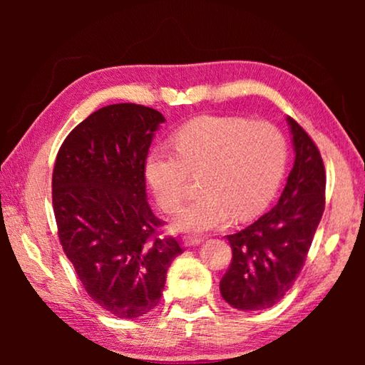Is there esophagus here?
Returning a JSON list of instances; mask_svg holds the SVG:
<instances>
[{
	"instance_id": "obj_1",
	"label": "esophagus",
	"mask_w": 365,
	"mask_h": 365,
	"mask_svg": "<svg viewBox=\"0 0 365 365\" xmlns=\"http://www.w3.org/2000/svg\"><path fill=\"white\" fill-rule=\"evenodd\" d=\"M202 243V238H197V237H183V246H187V248H191V246H197Z\"/></svg>"
}]
</instances>
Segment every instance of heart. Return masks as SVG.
<instances>
[{
    "mask_svg": "<svg viewBox=\"0 0 365 365\" xmlns=\"http://www.w3.org/2000/svg\"><path fill=\"white\" fill-rule=\"evenodd\" d=\"M177 153L158 146L146 158V178L165 211H177L188 195L190 172L202 174L205 196L174 219L182 232H211L267 207L287 165V143L267 122L205 115L174 135Z\"/></svg>",
    "mask_w": 365,
    "mask_h": 365,
    "instance_id": "heart-1",
    "label": "heart"
}]
</instances>
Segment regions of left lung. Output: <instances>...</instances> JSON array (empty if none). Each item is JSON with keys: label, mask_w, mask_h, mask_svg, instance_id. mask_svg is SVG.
<instances>
[{"label": "left lung", "mask_w": 365, "mask_h": 365, "mask_svg": "<svg viewBox=\"0 0 365 365\" xmlns=\"http://www.w3.org/2000/svg\"><path fill=\"white\" fill-rule=\"evenodd\" d=\"M294 164L279 202L245 230L228 235L232 264L220 294L238 311H262L279 302L304 265L325 207V169L317 146L287 117Z\"/></svg>", "instance_id": "left-lung-1"}]
</instances>
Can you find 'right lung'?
I'll return each mask as SVG.
<instances>
[{
  "label": "right lung",
  "mask_w": 365,
  "mask_h": 365,
  "mask_svg": "<svg viewBox=\"0 0 365 365\" xmlns=\"http://www.w3.org/2000/svg\"><path fill=\"white\" fill-rule=\"evenodd\" d=\"M165 119L133 103L110 104L80 122L53 170L59 242L86 293L119 319L158 306L165 275L183 250L158 237L146 200L145 163Z\"/></svg>",
  "instance_id": "right-lung-1"
}]
</instances>
